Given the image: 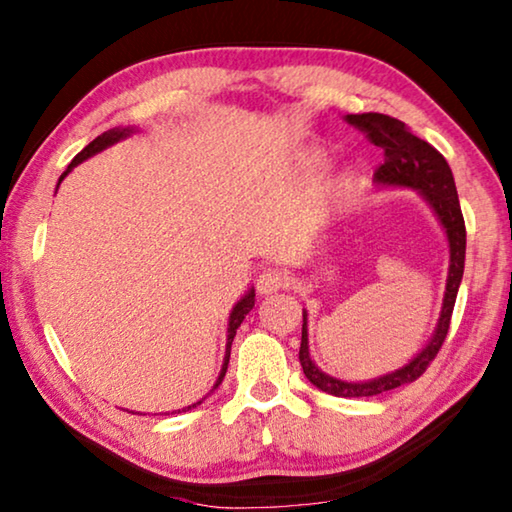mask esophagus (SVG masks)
Masks as SVG:
<instances>
[{
	"label": "esophagus",
	"mask_w": 512,
	"mask_h": 512,
	"mask_svg": "<svg viewBox=\"0 0 512 512\" xmlns=\"http://www.w3.org/2000/svg\"><path fill=\"white\" fill-rule=\"evenodd\" d=\"M289 287V277L280 268H266L259 275L257 280V291L259 293H273V291H280V289H287Z\"/></svg>",
	"instance_id": "obj_1"
}]
</instances>
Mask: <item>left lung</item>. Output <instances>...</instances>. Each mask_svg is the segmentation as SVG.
<instances>
[{
  "label": "left lung",
  "mask_w": 512,
  "mask_h": 512,
  "mask_svg": "<svg viewBox=\"0 0 512 512\" xmlns=\"http://www.w3.org/2000/svg\"><path fill=\"white\" fill-rule=\"evenodd\" d=\"M352 126L361 128L370 137V142L384 149V164L375 169V180L379 185H400L420 189V194L427 198L433 212L443 223L449 239V277L447 291L443 302V314H440L436 334L429 341L418 357L409 366L391 372L363 384H348V381L334 379L320 372L314 361L309 357V341H307V314H302V341H300V366L305 377L311 384L318 386L320 391L336 397H370L384 391H393L404 384L418 379L429 363L436 359V354L443 348L447 339L449 323H452V311L456 305V293L461 287L463 266H465V221L458 203L456 185L452 169L440 151L433 149L429 142L415 137L400 119H393L379 112H363V115H348Z\"/></svg>",
  "instance_id": "obj_1"
}]
</instances>
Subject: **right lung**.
Segmentation results:
<instances>
[{
	"mask_svg": "<svg viewBox=\"0 0 512 512\" xmlns=\"http://www.w3.org/2000/svg\"><path fill=\"white\" fill-rule=\"evenodd\" d=\"M133 131L131 128H112V131H106V133H101L97 140H92L88 146H85V149L76 155V158L69 162V167H67V171L63 173V176H60V180H63L69 171H72V167H76V164H81L83 160H88L90 155H94V153H99V151H103L106 149V146H110V144H115V142H119L121 137H126V135H131ZM58 180V183H60ZM255 307V291L250 289L244 298H241L239 302H237V307L232 309V314H230V327H228V345H225V361H223V368H221V375H219V381H216L214 384V388L221 384L223 381V377H225V370H228V361H230V348H232V341H235V334H237V327L244 323V318H246V314L250 309ZM201 402H196V404H192V406H187V409H183V411H189V409H194V406H198ZM180 413V411H178Z\"/></svg>",
	"mask_w": 512,
	"mask_h": 512,
	"instance_id": "1",
	"label": "right lung"
}]
</instances>
